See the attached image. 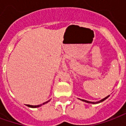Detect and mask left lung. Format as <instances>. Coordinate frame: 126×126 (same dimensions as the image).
<instances>
[{
    "label": "left lung",
    "mask_w": 126,
    "mask_h": 126,
    "mask_svg": "<svg viewBox=\"0 0 126 126\" xmlns=\"http://www.w3.org/2000/svg\"><path fill=\"white\" fill-rule=\"evenodd\" d=\"M109 96H109H106L105 98H103L102 100H99V101H96V102H91V101H88V100H84V99H80V98H78V99H79L80 100H82V101H83V102H85V103H92V104H98V103H101V102H103V101H104L105 100H106L107 98Z\"/></svg>",
    "instance_id": "obj_1"
}]
</instances>
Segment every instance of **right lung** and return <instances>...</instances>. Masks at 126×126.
I'll return each instance as SVG.
<instances>
[{
	"mask_svg": "<svg viewBox=\"0 0 126 126\" xmlns=\"http://www.w3.org/2000/svg\"><path fill=\"white\" fill-rule=\"evenodd\" d=\"M49 101H50V100H48V101H47V102H45V103H42V104H41V105H27V106H28V107H31V108H37V107H41L42 105H43L46 104V103H48Z\"/></svg>",
	"mask_w": 126,
	"mask_h": 126,
	"instance_id": "1",
	"label": "right lung"
}]
</instances>
